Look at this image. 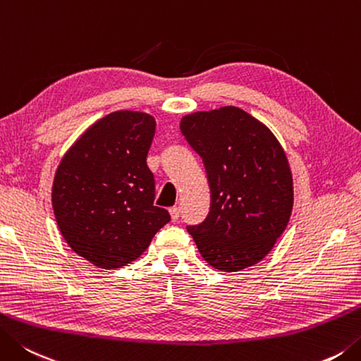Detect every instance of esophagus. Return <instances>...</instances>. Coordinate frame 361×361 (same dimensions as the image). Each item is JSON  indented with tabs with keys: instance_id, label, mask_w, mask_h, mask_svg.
Returning a JSON list of instances; mask_svg holds the SVG:
<instances>
[{
	"instance_id": "esophagus-1",
	"label": "esophagus",
	"mask_w": 361,
	"mask_h": 361,
	"mask_svg": "<svg viewBox=\"0 0 361 361\" xmlns=\"http://www.w3.org/2000/svg\"><path fill=\"white\" fill-rule=\"evenodd\" d=\"M169 214H171L173 221H178L179 215H180V210H179V207H171V209H169Z\"/></svg>"
}]
</instances>
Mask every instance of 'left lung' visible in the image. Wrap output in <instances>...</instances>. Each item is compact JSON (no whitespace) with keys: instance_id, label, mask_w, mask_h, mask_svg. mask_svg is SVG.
<instances>
[{"instance_id":"obj_1","label":"left lung","mask_w":361,"mask_h":361,"mask_svg":"<svg viewBox=\"0 0 361 361\" xmlns=\"http://www.w3.org/2000/svg\"><path fill=\"white\" fill-rule=\"evenodd\" d=\"M180 132L202 159L210 188L206 220L187 226L204 261L223 271L259 262L286 229L294 204L281 145L237 106L188 114Z\"/></svg>"}]
</instances>
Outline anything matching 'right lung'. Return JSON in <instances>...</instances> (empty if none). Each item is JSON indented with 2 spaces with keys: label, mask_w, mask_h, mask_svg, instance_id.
Segmentation results:
<instances>
[{
  "label": "right lung",
  "mask_w": 361,
  "mask_h": 361,
  "mask_svg": "<svg viewBox=\"0 0 361 361\" xmlns=\"http://www.w3.org/2000/svg\"><path fill=\"white\" fill-rule=\"evenodd\" d=\"M154 135L151 114L114 111L87 128L56 169L51 202L61 234L96 267L130 264L171 220L154 206L146 161Z\"/></svg>",
  "instance_id": "1"
}]
</instances>
